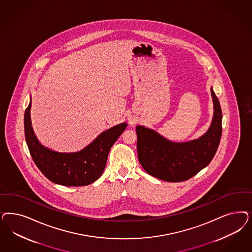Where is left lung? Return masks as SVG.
<instances>
[{
    "label": "left lung",
    "mask_w": 252,
    "mask_h": 252,
    "mask_svg": "<svg viewBox=\"0 0 252 252\" xmlns=\"http://www.w3.org/2000/svg\"><path fill=\"white\" fill-rule=\"evenodd\" d=\"M214 113L209 130L198 139L176 143L144 126H136L139 162L144 170L166 182H183L207 167L216 153L221 136V109L211 88Z\"/></svg>",
    "instance_id": "left-lung-1"
}]
</instances>
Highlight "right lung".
I'll return each instance as SVG.
<instances>
[{"mask_svg":"<svg viewBox=\"0 0 252 252\" xmlns=\"http://www.w3.org/2000/svg\"><path fill=\"white\" fill-rule=\"evenodd\" d=\"M30 105L25 111L26 142L33 161L51 182L65 187H82L95 182L106 168V159L114 143L126 129L123 122L103 131L81 151L60 153L42 146L34 134Z\"/></svg>","mask_w":252,"mask_h":252,"instance_id":"obj_1","label":"right lung"}]
</instances>
